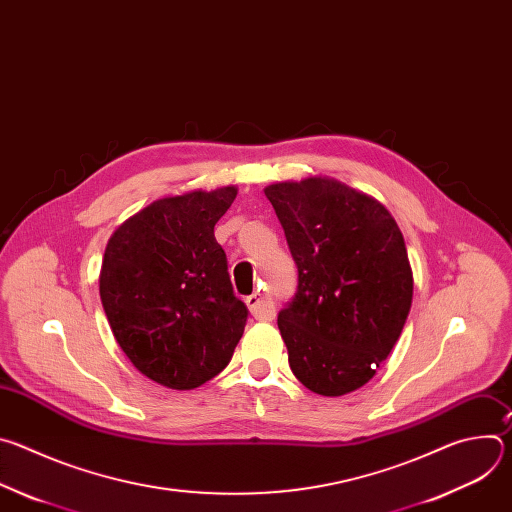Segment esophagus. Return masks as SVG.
<instances>
[{
	"label": "esophagus",
	"instance_id": "34e87169",
	"mask_svg": "<svg viewBox=\"0 0 512 512\" xmlns=\"http://www.w3.org/2000/svg\"><path fill=\"white\" fill-rule=\"evenodd\" d=\"M247 306L255 320H273L275 318V304L269 294L263 291H255L253 296L247 298Z\"/></svg>",
	"mask_w": 512,
	"mask_h": 512
}]
</instances>
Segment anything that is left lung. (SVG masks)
<instances>
[{"instance_id":"1","label":"left lung","mask_w":512,"mask_h":512,"mask_svg":"<svg viewBox=\"0 0 512 512\" xmlns=\"http://www.w3.org/2000/svg\"><path fill=\"white\" fill-rule=\"evenodd\" d=\"M298 267L277 316L289 367L310 391L340 397L367 385L401 336L413 275L403 235L375 198L334 178L265 188Z\"/></svg>"}]
</instances>
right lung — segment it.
<instances>
[{
	"mask_svg": "<svg viewBox=\"0 0 512 512\" xmlns=\"http://www.w3.org/2000/svg\"><path fill=\"white\" fill-rule=\"evenodd\" d=\"M235 196L225 186L160 198L107 243L99 291L109 326L133 367L164 387L204 385L243 336L249 310L214 239Z\"/></svg>",
	"mask_w": 512,
	"mask_h": 512,
	"instance_id": "add662e5",
	"label": "right lung"
}]
</instances>
